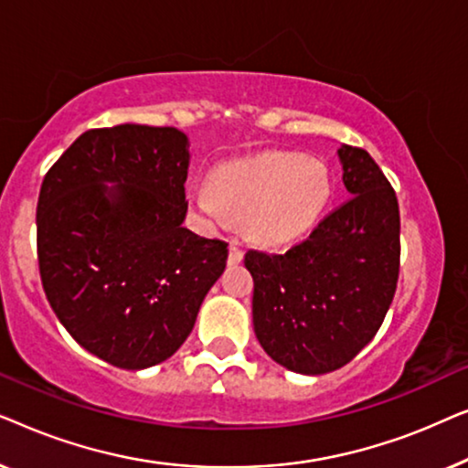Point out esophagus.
<instances>
[{
	"label": "esophagus",
	"instance_id": "obj_1",
	"mask_svg": "<svg viewBox=\"0 0 468 468\" xmlns=\"http://www.w3.org/2000/svg\"><path fill=\"white\" fill-rule=\"evenodd\" d=\"M242 258H245V251H242V245L236 239H232L229 240V255H228V261L232 266H236V264H240L242 261Z\"/></svg>",
	"mask_w": 468,
	"mask_h": 468
}]
</instances>
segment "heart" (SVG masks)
<instances>
[{
	"label": "heart",
	"mask_w": 468,
	"mask_h": 468,
	"mask_svg": "<svg viewBox=\"0 0 468 468\" xmlns=\"http://www.w3.org/2000/svg\"><path fill=\"white\" fill-rule=\"evenodd\" d=\"M332 183L325 165L303 153L271 151L217 165L210 187L189 194L191 208L208 226L245 219L261 245L303 239L328 208Z\"/></svg>",
	"instance_id": "b5f03b06"
}]
</instances>
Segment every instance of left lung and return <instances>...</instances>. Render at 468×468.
Masks as SVG:
<instances>
[{
	"label": "left lung",
	"mask_w": 468,
	"mask_h": 468,
	"mask_svg": "<svg viewBox=\"0 0 468 468\" xmlns=\"http://www.w3.org/2000/svg\"><path fill=\"white\" fill-rule=\"evenodd\" d=\"M336 155L349 200L290 251L245 255L255 336L274 362L300 375L354 360L381 328L399 281L392 185L364 149L341 144Z\"/></svg>",
	"instance_id": "left-lung-1"
}]
</instances>
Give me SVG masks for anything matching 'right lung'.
<instances>
[{"instance_id":"right-lung-1","label":"right lung","mask_w":468,"mask_h":468,"mask_svg":"<svg viewBox=\"0 0 468 468\" xmlns=\"http://www.w3.org/2000/svg\"><path fill=\"white\" fill-rule=\"evenodd\" d=\"M189 138L176 127L89 130L37 197L42 287L76 343L117 368L168 360L226 271L228 242L183 228Z\"/></svg>"}]
</instances>
